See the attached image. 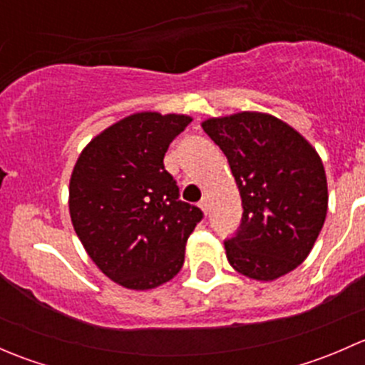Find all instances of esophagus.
Instances as JSON below:
<instances>
[{
	"label": "esophagus",
	"instance_id": "esophagus-1",
	"mask_svg": "<svg viewBox=\"0 0 365 365\" xmlns=\"http://www.w3.org/2000/svg\"><path fill=\"white\" fill-rule=\"evenodd\" d=\"M208 206H210V201H208V197H203V200L200 201V208L203 210V213L206 215V213H208Z\"/></svg>",
	"mask_w": 365,
	"mask_h": 365
}]
</instances>
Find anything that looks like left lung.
<instances>
[{"mask_svg":"<svg viewBox=\"0 0 365 365\" xmlns=\"http://www.w3.org/2000/svg\"><path fill=\"white\" fill-rule=\"evenodd\" d=\"M201 127L227 157L244 206L237 237L224 242L230 264L263 282L295 270L314 247L329 208L318 152L267 113L208 118Z\"/></svg>","mask_w":365,"mask_h":365,"instance_id":"obj_1","label":"left lung"}]
</instances>
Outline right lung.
Returning <instances> with one entry per match:
<instances>
[{"instance_id":"right-lung-1","label":"right lung","mask_w":365,"mask_h":365,"mask_svg":"<svg viewBox=\"0 0 365 365\" xmlns=\"http://www.w3.org/2000/svg\"><path fill=\"white\" fill-rule=\"evenodd\" d=\"M187 114L134 113L95 135L73 165L68 185L72 226L88 256L116 284L159 288L183 267L185 244L203 219L178 200L165 171L173 139Z\"/></svg>"}]
</instances>
